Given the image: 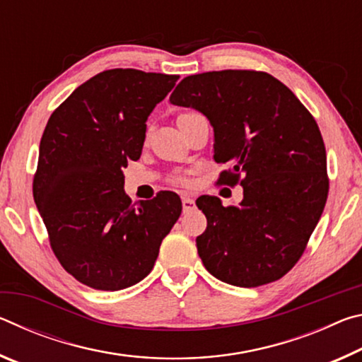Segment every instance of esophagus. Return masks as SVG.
Segmentation results:
<instances>
[{"label": "esophagus", "mask_w": 362, "mask_h": 362, "mask_svg": "<svg viewBox=\"0 0 362 362\" xmlns=\"http://www.w3.org/2000/svg\"><path fill=\"white\" fill-rule=\"evenodd\" d=\"M182 207H183V212L193 211L194 207H196L194 199L193 198H188V196H183V198H182Z\"/></svg>", "instance_id": "obj_1"}]
</instances>
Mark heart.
<instances>
[{
	"label": "heart",
	"instance_id": "obj_1",
	"mask_svg": "<svg viewBox=\"0 0 362 362\" xmlns=\"http://www.w3.org/2000/svg\"><path fill=\"white\" fill-rule=\"evenodd\" d=\"M193 113H196V112H183V113H180L179 116H177V122L182 121L183 118H187V116H189V115H193ZM177 180H180V182H185V179H183V177H179V179H177Z\"/></svg>",
	"mask_w": 362,
	"mask_h": 362
}]
</instances>
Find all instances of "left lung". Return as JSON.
<instances>
[{"mask_svg":"<svg viewBox=\"0 0 362 362\" xmlns=\"http://www.w3.org/2000/svg\"><path fill=\"white\" fill-rule=\"evenodd\" d=\"M169 100L207 116L214 159L230 166L217 182L243 187L240 206H222L217 196L196 199L207 218L196 238L206 269L240 287L283 278L327 201L326 146L313 115L279 79L255 70L187 76Z\"/></svg>","mask_w":362,"mask_h":362,"instance_id":"8db88e82","label":"left lung"}]
</instances>
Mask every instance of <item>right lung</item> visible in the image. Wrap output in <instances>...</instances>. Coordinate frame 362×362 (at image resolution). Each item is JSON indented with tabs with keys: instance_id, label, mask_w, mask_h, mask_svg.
Wrapping results in <instances>:
<instances>
[{
	"instance_id": "add662e5",
	"label": "right lung",
	"mask_w": 362,
	"mask_h": 362,
	"mask_svg": "<svg viewBox=\"0 0 362 362\" xmlns=\"http://www.w3.org/2000/svg\"><path fill=\"white\" fill-rule=\"evenodd\" d=\"M179 75L113 69L54 110L40 144L33 198L60 265L97 291H119L151 272L180 217L174 192L132 203L122 168L140 158L148 115Z\"/></svg>"
}]
</instances>
